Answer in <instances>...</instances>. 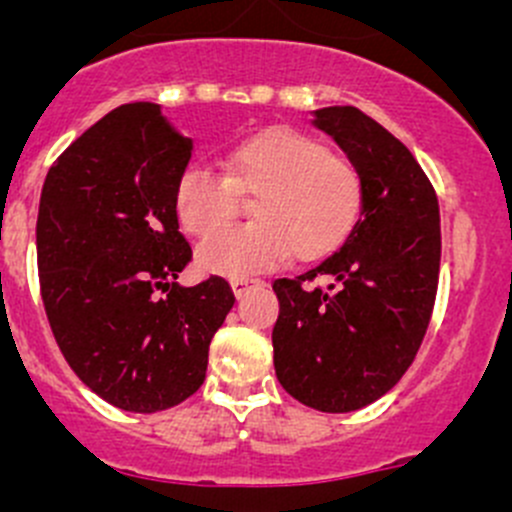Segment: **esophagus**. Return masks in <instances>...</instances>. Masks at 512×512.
<instances>
[{"mask_svg":"<svg viewBox=\"0 0 512 512\" xmlns=\"http://www.w3.org/2000/svg\"><path fill=\"white\" fill-rule=\"evenodd\" d=\"M252 285H260V280H250V277H232V280H230L232 292H235L237 297H240V294L245 292L247 287H252Z\"/></svg>","mask_w":512,"mask_h":512,"instance_id":"esophagus-1","label":"esophagus"}]
</instances>
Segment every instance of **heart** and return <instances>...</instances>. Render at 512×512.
<instances>
[{
    "mask_svg": "<svg viewBox=\"0 0 512 512\" xmlns=\"http://www.w3.org/2000/svg\"><path fill=\"white\" fill-rule=\"evenodd\" d=\"M240 194H255L252 224L219 231ZM359 168L329 153L317 138L272 128L247 138L225 156V175L185 168L175 183L173 208L190 235H209L198 265L225 277H247L280 265L289 255L317 262L352 237L364 213Z\"/></svg>",
    "mask_w": 512,
    "mask_h": 512,
    "instance_id": "obj_1",
    "label": "heart"
}]
</instances>
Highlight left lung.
<instances>
[{
    "instance_id": "left-lung-1",
    "label": "left lung",
    "mask_w": 512,
    "mask_h": 512,
    "mask_svg": "<svg viewBox=\"0 0 512 512\" xmlns=\"http://www.w3.org/2000/svg\"><path fill=\"white\" fill-rule=\"evenodd\" d=\"M312 123L359 168L364 213L342 250L294 280H275L272 347L289 396L347 414L394 389L416 359L436 302L441 218L421 165L374 118L329 106Z\"/></svg>"
}]
</instances>
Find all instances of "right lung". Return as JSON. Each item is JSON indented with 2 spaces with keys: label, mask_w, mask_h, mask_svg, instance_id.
<instances>
[{
  "label": "right lung",
  "mask_w": 512,
  "mask_h": 512,
  "mask_svg": "<svg viewBox=\"0 0 512 512\" xmlns=\"http://www.w3.org/2000/svg\"><path fill=\"white\" fill-rule=\"evenodd\" d=\"M190 151L158 103H126L81 133L41 188L36 262L51 332L74 374L133 414L200 389L235 304L218 275L175 282L193 260L173 208Z\"/></svg>",
  "instance_id": "right-lung-1"
}]
</instances>
